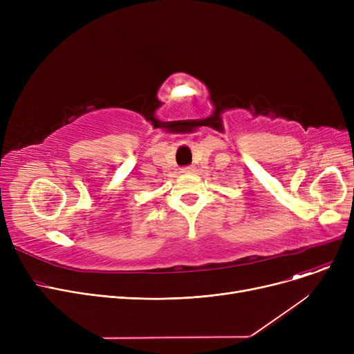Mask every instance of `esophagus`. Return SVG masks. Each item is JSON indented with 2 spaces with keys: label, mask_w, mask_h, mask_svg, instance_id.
Masks as SVG:
<instances>
[{
  "label": "esophagus",
  "mask_w": 354,
  "mask_h": 354,
  "mask_svg": "<svg viewBox=\"0 0 354 354\" xmlns=\"http://www.w3.org/2000/svg\"><path fill=\"white\" fill-rule=\"evenodd\" d=\"M180 172H182L183 175H188V174H194V172H195V169H194L192 166H185V167H182Z\"/></svg>",
  "instance_id": "1"
}]
</instances>
